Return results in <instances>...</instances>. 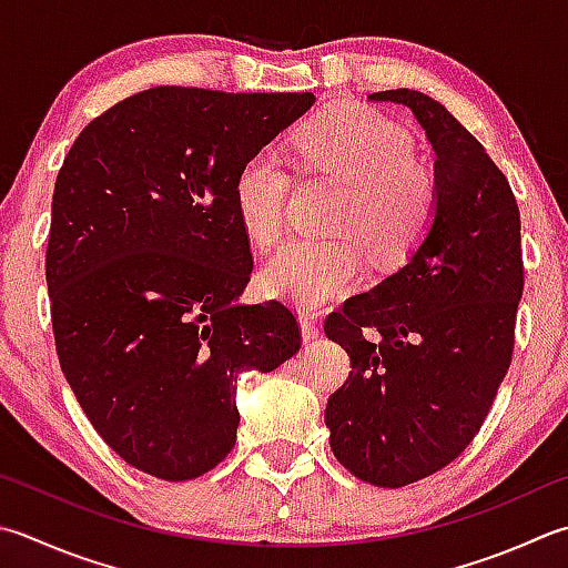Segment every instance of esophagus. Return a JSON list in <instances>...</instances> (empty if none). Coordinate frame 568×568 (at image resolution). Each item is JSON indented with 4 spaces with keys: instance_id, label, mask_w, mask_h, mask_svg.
I'll list each match as a JSON object with an SVG mask.
<instances>
[{
    "instance_id": "obj_1",
    "label": "esophagus",
    "mask_w": 568,
    "mask_h": 568,
    "mask_svg": "<svg viewBox=\"0 0 568 568\" xmlns=\"http://www.w3.org/2000/svg\"><path fill=\"white\" fill-rule=\"evenodd\" d=\"M300 329H303V339H305V342L315 339L317 332H320L317 317H315L313 313H303V315H300Z\"/></svg>"
}]
</instances>
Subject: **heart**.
<instances>
[{
	"label": "heart",
	"mask_w": 568,
	"mask_h": 568,
	"mask_svg": "<svg viewBox=\"0 0 568 568\" xmlns=\"http://www.w3.org/2000/svg\"><path fill=\"white\" fill-rule=\"evenodd\" d=\"M295 150L307 170L349 184L332 221V229L347 236L291 239L263 265L261 283L300 307H320L362 281L364 258L354 239L379 263L406 258L426 239L438 194L433 176L416 162L414 138L369 105L325 110L297 132ZM291 184V164L275 148L248 154L233 176V206L258 246L281 236Z\"/></svg>",
	"instance_id": "obj_1"
}]
</instances>
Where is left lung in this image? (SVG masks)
Wrapping results in <instances>:
<instances>
[{
  "label": "left lung",
  "mask_w": 568,
  "mask_h": 568,
  "mask_svg": "<svg viewBox=\"0 0 568 568\" xmlns=\"http://www.w3.org/2000/svg\"><path fill=\"white\" fill-rule=\"evenodd\" d=\"M369 100L408 108L424 128L438 204L406 265L325 320L352 362L325 424L354 477L404 487L446 468L485 424L513 362L525 265L517 199L483 144L426 93Z\"/></svg>",
  "instance_id": "obj_1"
}]
</instances>
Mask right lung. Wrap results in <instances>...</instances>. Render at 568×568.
I'll return each mask as SVG.
<instances>
[{
    "mask_svg": "<svg viewBox=\"0 0 568 568\" xmlns=\"http://www.w3.org/2000/svg\"><path fill=\"white\" fill-rule=\"evenodd\" d=\"M313 93L160 85L88 122L55 176L47 283L65 382L110 448L160 480L236 443V382L300 349L277 300L243 305L248 233L233 176Z\"/></svg>",
    "mask_w": 568,
    "mask_h": 568,
    "instance_id": "right-lung-1",
    "label": "right lung"
}]
</instances>
